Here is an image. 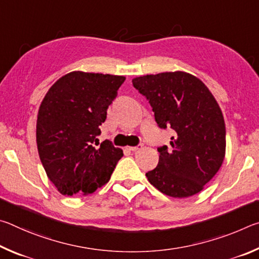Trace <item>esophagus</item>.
<instances>
[{
    "label": "esophagus",
    "mask_w": 259,
    "mask_h": 259,
    "mask_svg": "<svg viewBox=\"0 0 259 259\" xmlns=\"http://www.w3.org/2000/svg\"><path fill=\"white\" fill-rule=\"evenodd\" d=\"M143 147V144H138L137 146H131V147H128V150L129 151H131V152H136V151H138V150H140V148Z\"/></svg>",
    "instance_id": "1"
}]
</instances>
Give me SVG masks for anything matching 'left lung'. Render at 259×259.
Segmentation results:
<instances>
[{"mask_svg": "<svg viewBox=\"0 0 259 259\" xmlns=\"http://www.w3.org/2000/svg\"><path fill=\"white\" fill-rule=\"evenodd\" d=\"M133 85L148 100L157 125L172 130L170 146L157 148L159 163L146 174L148 182L172 198L199 193L225 156V123L216 99L185 72L139 76Z\"/></svg>", "mask_w": 259, "mask_h": 259, "instance_id": "left-lung-1", "label": "left lung"}]
</instances>
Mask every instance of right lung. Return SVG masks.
Returning <instances> with one entry per match:
<instances>
[{"instance_id": "add662e5", "label": "right lung", "mask_w": 259, "mask_h": 259, "mask_svg": "<svg viewBox=\"0 0 259 259\" xmlns=\"http://www.w3.org/2000/svg\"><path fill=\"white\" fill-rule=\"evenodd\" d=\"M124 76L72 72L60 77L38 109V155L61 194H91L105 185L122 156L111 140L99 145L107 108Z\"/></svg>"}]
</instances>
